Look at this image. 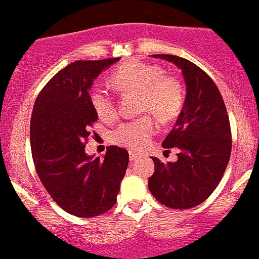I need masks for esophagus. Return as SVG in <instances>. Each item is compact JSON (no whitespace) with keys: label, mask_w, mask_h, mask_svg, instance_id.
<instances>
[{"label":"esophagus","mask_w":259,"mask_h":259,"mask_svg":"<svg viewBox=\"0 0 259 259\" xmlns=\"http://www.w3.org/2000/svg\"><path fill=\"white\" fill-rule=\"evenodd\" d=\"M139 158H140L139 154L134 153V151H130V160H131V162H136Z\"/></svg>","instance_id":"esophagus-1"}]
</instances>
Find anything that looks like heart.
Listing matches in <instances>:
<instances>
[{"mask_svg":"<svg viewBox=\"0 0 259 259\" xmlns=\"http://www.w3.org/2000/svg\"><path fill=\"white\" fill-rule=\"evenodd\" d=\"M113 84L124 91L142 94V113H151L163 122L172 120L184 106V90L173 77H165L155 64L131 61L114 69ZM90 101L96 114L104 120H114L118 115L117 104L108 90L95 84L90 90ZM158 131V123L150 115L123 122L111 132V141L130 150L139 151L150 142Z\"/></svg>","mask_w":259,"mask_h":259,"instance_id":"b5f03b06","label":"heart"}]
</instances>
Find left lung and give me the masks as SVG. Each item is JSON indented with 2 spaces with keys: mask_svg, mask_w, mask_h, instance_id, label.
I'll use <instances>...</instances> for the list:
<instances>
[{
  "mask_svg": "<svg viewBox=\"0 0 259 259\" xmlns=\"http://www.w3.org/2000/svg\"><path fill=\"white\" fill-rule=\"evenodd\" d=\"M176 64L186 83V100L179 119L163 141L177 148V162L153 156L155 170L149 179L154 198L173 209H189L209 198L222 180L231 155V127L222 95L212 78L187 59L154 55Z\"/></svg>",
  "mask_w": 259,
  "mask_h": 259,
  "instance_id": "left-lung-1",
  "label": "left lung"
}]
</instances>
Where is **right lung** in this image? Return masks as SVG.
Returning a JSON list of instances; mask_svg holds the SVG:
<instances>
[{
    "label": "right lung",
    "instance_id": "add662e5",
    "mask_svg": "<svg viewBox=\"0 0 259 259\" xmlns=\"http://www.w3.org/2000/svg\"><path fill=\"white\" fill-rule=\"evenodd\" d=\"M119 58L78 60L56 73L35 99L30 148L35 172L61 209L91 218L117 203L128 151L109 146L104 160L84 153L97 114L90 101L95 78Z\"/></svg>",
    "mask_w": 259,
    "mask_h": 259
}]
</instances>
